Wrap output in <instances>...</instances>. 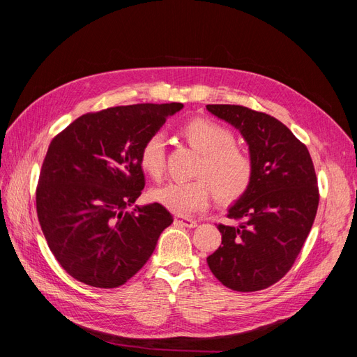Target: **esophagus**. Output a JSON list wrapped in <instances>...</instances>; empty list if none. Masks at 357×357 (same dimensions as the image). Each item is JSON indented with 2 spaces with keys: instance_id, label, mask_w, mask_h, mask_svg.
Here are the masks:
<instances>
[{
  "instance_id": "obj_1",
  "label": "esophagus",
  "mask_w": 357,
  "mask_h": 357,
  "mask_svg": "<svg viewBox=\"0 0 357 357\" xmlns=\"http://www.w3.org/2000/svg\"><path fill=\"white\" fill-rule=\"evenodd\" d=\"M174 222H176L178 226H185V228H195V226L198 225L197 220L188 219V218H180V215H177V218L174 219Z\"/></svg>"
}]
</instances>
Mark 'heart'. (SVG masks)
<instances>
[{
  "label": "heart",
  "instance_id": "obj_1",
  "mask_svg": "<svg viewBox=\"0 0 357 357\" xmlns=\"http://www.w3.org/2000/svg\"><path fill=\"white\" fill-rule=\"evenodd\" d=\"M186 143L201 153L195 169L199 176L190 181H169L156 188L152 198L169 211L188 215L207 207L211 189L220 202H234L250 188L255 162L247 150L235 143V135L226 126L208 117H193L180 128ZM138 164L155 180L165 169V142L160 134H152L139 147Z\"/></svg>",
  "mask_w": 357,
  "mask_h": 357
}]
</instances>
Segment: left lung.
Listing matches in <instances>:
<instances>
[{"label":"left lung","mask_w":357,"mask_h":357,"mask_svg":"<svg viewBox=\"0 0 357 357\" xmlns=\"http://www.w3.org/2000/svg\"><path fill=\"white\" fill-rule=\"evenodd\" d=\"M207 110L240 129L255 162L250 188L228 213L238 225L219 223L222 245L207 262L223 286L262 290L289 273L311 231L319 207L314 165L307 146L275 117L231 104Z\"/></svg>","instance_id":"8db88e82"}]
</instances>
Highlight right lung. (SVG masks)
<instances>
[{
  "label": "right lung",
  "instance_id": "right-lung-1",
  "mask_svg": "<svg viewBox=\"0 0 357 357\" xmlns=\"http://www.w3.org/2000/svg\"><path fill=\"white\" fill-rule=\"evenodd\" d=\"M183 104L112 107L75 119L52 139L36 190L41 231L59 265L93 287L125 284L172 223L158 202L126 211L142 195L144 139Z\"/></svg>",
  "mask_w": 357,
  "mask_h": 357
}]
</instances>
